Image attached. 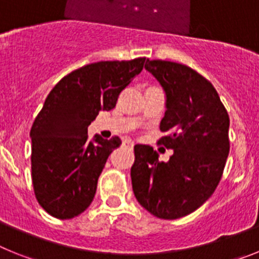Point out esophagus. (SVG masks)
Instances as JSON below:
<instances>
[{"label":"esophagus","mask_w":259,"mask_h":259,"mask_svg":"<svg viewBox=\"0 0 259 259\" xmlns=\"http://www.w3.org/2000/svg\"><path fill=\"white\" fill-rule=\"evenodd\" d=\"M123 145L127 146V148H134L135 143L132 140H130V139H124V140H123Z\"/></svg>","instance_id":"34e87169"}]
</instances>
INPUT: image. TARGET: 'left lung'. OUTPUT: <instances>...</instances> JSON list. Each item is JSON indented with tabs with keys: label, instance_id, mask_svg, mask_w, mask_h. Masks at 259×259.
<instances>
[{
	"label": "left lung",
	"instance_id": "8db88e82",
	"mask_svg": "<svg viewBox=\"0 0 259 259\" xmlns=\"http://www.w3.org/2000/svg\"><path fill=\"white\" fill-rule=\"evenodd\" d=\"M145 68L166 93L164 132L158 144L174 154L158 159L149 145H135L132 189L141 206L161 219L191 214L214 193L230 153V116L218 93L197 71L170 61H146Z\"/></svg>",
	"mask_w": 259,
	"mask_h": 259
}]
</instances>
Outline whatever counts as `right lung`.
<instances>
[{
	"label": "right lung",
	"instance_id": "1",
	"mask_svg": "<svg viewBox=\"0 0 259 259\" xmlns=\"http://www.w3.org/2000/svg\"><path fill=\"white\" fill-rule=\"evenodd\" d=\"M146 58L102 61L83 66L59 80L32 124V184L40 206L54 218L71 219L92 203L110 153L122 141L88 125L101 110L114 109L123 89L143 71Z\"/></svg>",
	"mask_w": 259,
	"mask_h": 259
}]
</instances>
